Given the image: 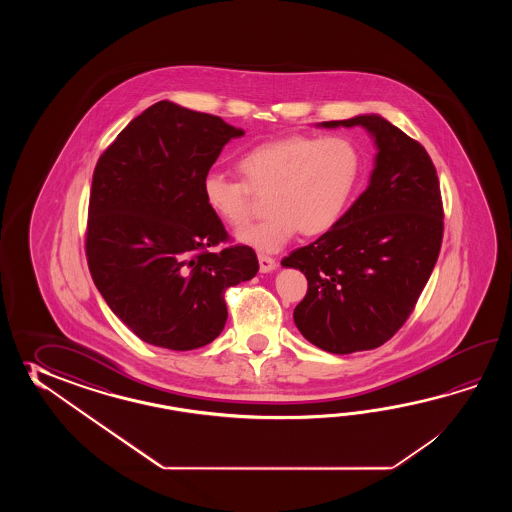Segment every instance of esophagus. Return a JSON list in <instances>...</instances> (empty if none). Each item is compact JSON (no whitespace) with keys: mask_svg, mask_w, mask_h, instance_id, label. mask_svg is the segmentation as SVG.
<instances>
[{"mask_svg":"<svg viewBox=\"0 0 512 512\" xmlns=\"http://www.w3.org/2000/svg\"><path fill=\"white\" fill-rule=\"evenodd\" d=\"M258 261H260L261 272H271L276 269V261L272 260L271 256L265 254H258Z\"/></svg>","mask_w":512,"mask_h":512,"instance_id":"esophagus-1","label":"esophagus"}]
</instances>
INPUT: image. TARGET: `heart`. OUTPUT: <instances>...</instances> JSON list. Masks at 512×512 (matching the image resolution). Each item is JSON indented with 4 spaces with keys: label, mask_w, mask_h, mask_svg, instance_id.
Segmentation results:
<instances>
[{
    "label": "heart",
    "mask_w": 512,
    "mask_h": 512,
    "mask_svg": "<svg viewBox=\"0 0 512 512\" xmlns=\"http://www.w3.org/2000/svg\"><path fill=\"white\" fill-rule=\"evenodd\" d=\"M360 163L359 148L348 137L294 133L243 153V181L208 172L203 199L216 218L241 227L252 216L254 196L269 194L271 216L238 230L236 238L261 252L280 251L298 230L320 236L337 225L355 192Z\"/></svg>",
    "instance_id": "heart-1"
}]
</instances>
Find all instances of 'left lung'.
<instances>
[{
	"instance_id": "8db88e82",
	"label": "left lung",
	"mask_w": 512,
	"mask_h": 512,
	"mask_svg": "<svg viewBox=\"0 0 512 512\" xmlns=\"http://www.w3.org/2000/svg\"><path fill=\"white\" fill-rule=\"evenodd\" d=\"M362 126L375 139L370 185L337 225L283 258L307 278L294 324L316 348L348 355L382 346L403 327L443 241V203L425 148L381 115L322 122Z\"/></svg>"
}]
</instances>
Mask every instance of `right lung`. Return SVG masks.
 <instances>
[{"mask_svg": "<svg viewBox=\"0 0 512 512\" xmlns=\"http://www.w3.org/2000/svg\"><path fill=\"white\" fill-rule=\"evenodd\" d=\"M216 115L161 100L100 155L87 212L86 256L109 309L159 348H203L227 322L225 291L260 269L229 241L203 199V177L230 139Z\"/></svg>", "mask_w": 512, "mask_h": 512, "instance_id": "obj_1", "label": "right lung"}]
</instances>
